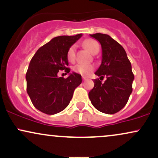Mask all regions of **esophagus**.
I'll list each match as a JSON object with an SVG mask.
<instances>
[{
  "instance_id": "34e87169",
  "label": "esophagus",
  "mask_w": 158,
  "mask_h": 158,
  "mask_svg": "<svg viewBox=\"0 0 158 158\" xmlns=\"http://www.w3.org/2000/svg\"><path fill=\"white\" fill-rule=\"evenodd\" d=\"M82 79H83V81H85L87 79V77H82Z\"/></svg>"
}]
</instances>
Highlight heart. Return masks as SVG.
<instances>
[{"label":"heart","mask_w":158,"mask_h":158,"mask_svg":"<svg viewBox=\"0 0 158 158\" xmlns=\"http://www.w3.org/2000/svg\"><path fill=\"white\" fill-rule=\"evenodd\" d=\"M83 45L85 48L88 49L92 54H97L99 51L100 46L99 44L96 40L94 39H88L85 40L83 42ZM76 47L75 44L72 45L68 49V52H67V58L70 62H73L76 59ZM94 70V66L91 64H78L73 68V71L75 73L83 76H88Z\"/></svg>","instance_id":"b5f03b06"}]
</instances>
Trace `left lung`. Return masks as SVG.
Wrapping results in <instances>:
<instances>
[{"label": "left lung", "instance_id": "left-lung-1", "mask_svg": "<svg viewBox=\"0 0 158 158\" xmlns=\"http://www.w3.org/2000/svg\"><path fill=\"white\" fill-rule=\"evenodd\" d=\"M101 44L102 63L95 74L94 87L88 96L92 105L99 111L108 114L117 113L124 108L132 92L135 76L124 48L106 34L90 35ZM105 76L106 80L102 83Z\"/></svg>", "mask_w": 158, "mask_h": 158}]
</instances>
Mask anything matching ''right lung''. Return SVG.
<instances>
[{"label":"right lung","instance_id":"1","mask_svg":"<svg viewBox=\"0 0 158 158\" xmlns=\"http://www.w3.org/2000/svg\"><path fill=\"white\" fill-rule=\"evenodd\" d=\"M81 34L53 38L41 47L30 62L26 73L27 91L35 108L47 114H55L68 106L74 90L81 83V75L70 73L59 77V70L69 73L67 52Z\"/></svg>","mask_w":158,"mask_h":158}]
</instances>
